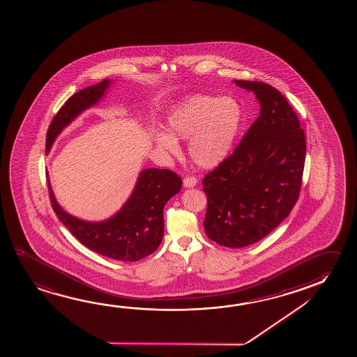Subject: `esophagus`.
Returning a JSON list of instances; mask_svg holds the SVG:
<instances>
[{
  "label": "esophagus",
  "mask_w": 357,
  "mask_h": 357,
  "mask_svg": "<svg viewBox=\"0 0 357 357\" xmlns=\"http://www.w3.org/2000/svg\"><path fill=\"white\" fill-rule=\"evenodd\" d=\"M197 183H198V179L194 176H187L183 179V184H184V187L185 188L195 187Z\"/></svg>",
  "instance_id": "34e87169"
}]
</instances>
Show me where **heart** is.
<instances>
[{"instance_id": "heart-1", "label": "heart", "mask_w": 357, "mask_h": 357, "mask_svg": "<svg viewBox=\"0 0 357 357\" xmlns=\"http://www.w3.org/2000/svg\"><path fill=\"white\" fill-rule=\"evenodd\" d=\"M244 121L243 107L233 97L195 94L176 107L168 117L167 133L155 135L159 148L178 151L175 138L189 139V154L203 168L227 158Z\"/></svg>"}]
</instances>
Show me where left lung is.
<instances>
[{
    "mask_svg": "<svg viewBox=\"0 0 357 357\" xmlns=\"http://www.w3.org/2000/svg\"><path fill=\"white\" fill-rule=\"evenodd\" d=\"M235 83L255 93L260 116L233 154L202 181L205 233L227 248L257 243L289 216L301 190L306 154L304 129L287 98L268 83Z\"/></svg>",
    "mask_w": 357,
    "mask_h": 357,
    "instance_id": "8db88e82",
    "label": "left lung"
}]
</instances>
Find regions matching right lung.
Returning a JSON list of instances; mask_svg holds the SVG:
<instances>
[{"mask_svg":"<svg viewBox=\"0 0 357 357\" xmlns=\"http://www.w3.org/2000/svg\"><path fill=\"white\" fill-rule=\"evenodd\" d=\"M109 86V79L83 88L59 108L50 124L46 152L56 137L88 107L97 103ZM53 211L83 245L103 257L121 261H138L158 249L164 233V205L181 192V178L169 169L143 170L133 193L117 214L102 222H88L67 214L56 202L47 176Z\"/></svg>","mask_w":357,"mask_h":357,"instance_id":"right-lung-1","label":"right lung"}]
</instances>
